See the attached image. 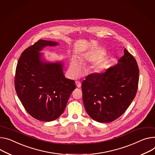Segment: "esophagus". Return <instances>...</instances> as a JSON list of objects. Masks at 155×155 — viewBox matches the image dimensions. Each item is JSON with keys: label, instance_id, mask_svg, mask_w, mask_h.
<instances>
[{"label": "esophagus", "instance_id": "1", "mask_svg": "<svg viewBox=\"0 0 155 155\" xmlns=\"http://www.w3.org/2000/svg\"><path fill=\"white\" fill-rule=\"evenodd\" d=\"M76 85L78 87H81V82L79 81H76Z\"/></svg>", "mask_w": 155, "mask_h": 155}]
</instances>
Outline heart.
<instances>
[{"instance_id":"b5f03b06","label":"heart","mask_w":155,"mask_h":155,"mask_svg":"<svg viewBox=\"0 0 155 155\" xmlns=\"http://www.w3.org/2000/svg\"><path fill=\"white\" fill-rule=\"evenodd\" d=\"M104 54V52L102 51L92 50L81 56L79 60L76 58H73L71 59L69 64V69L71 74L73 76H78L82 72V64H85L87 63H93L96 62L103 56ZM104 66V63L100 61L96 64L94 69L96 72L99 73L103 69Z\"/></svg>"}]
</instances>
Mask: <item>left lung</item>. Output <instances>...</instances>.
I'll return each instance as SVG.
<instances>
[{
	"label": "left lung",
	"instance_id": "1",
	"mask_svg": "<svg viewBox=\"0 0 155 155\" xmlns=\"http://www.w3.org/2000/svg\"><path fill=\"white\" fill-rule=\"evenodd\" d=\"M124 51L117 64L104 73L88 75L82 83L85 109L98 122L109 123L120 117L136 96L138 66L126 48Z\"/></svg>",
	"mask_w": 155,
	"mask_h": 155
}]
</instances>
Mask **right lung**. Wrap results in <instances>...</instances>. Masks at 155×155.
Returning a JSON list of instances; mask_svg holds the SVG:
<instances>
[{"instance_id": "1", "label": "right lung", "mask_w": 155, "mask_h": 155, "mask_svg": "<svg viewBox=\"0 0 155 155\" xmlns=\"http://www.w3.org/2000/svg\"><path fill=\"white\" fill-rule=\"evenodd\" d=\"M58 43L40 40L23 51L16 68L15 88L27 112L40 121L56 120L64 112L76 89L74 80L65 78L61 61L46 62L40 53Z\"/></svg>"}]
</instances>
